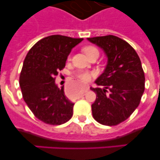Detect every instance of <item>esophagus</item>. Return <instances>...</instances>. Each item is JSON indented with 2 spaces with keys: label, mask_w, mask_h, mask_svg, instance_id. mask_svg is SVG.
<instances>
[{
  "label": "esophagus",
  "mask_w": 160,
  "mask_h": 160,
  "mask_svg": "<svg viewBox=\"0 0 160 160\" xmlns=\"http://www.w3.org/2000/svg\"><path fill=\"white\" fill-rule=\"evenodd\" d=\"M89 87H84V89H83V93H82L81 95H80V97H83V95H84V93H85V92H87V91H88V90H89Z\"/></svg>",
  "instance_id": "34e87169"
}]
</instances>
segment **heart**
I'll return each instance as SVG.
<instances>
[{"instance_id": "1", "label": "heart", "mask_w": 160, "mask_h": 160, "mask_svg": "<svg viewBox=\"0 0 160 160\" xmlns=\"http://www.w3.org/2000/svg\"><path fill=\"white\" fill-rule=\"evenodd\" d=\"M83 52L86 54V56H88V58H90L91 56H95V55H99L98 49L93 46H85V47L83 48ZM69 59H70V58H69ZM93 76H94V73H93V72H88V71H83V72H80L77 73V77L83 82L89 81L90 79H91V77H93ZM79 93H80V91H79V90H74V91L71 93V96L77 97L78 96Z\"/></svg>"}]
</instances>
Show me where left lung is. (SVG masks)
<instances>
[{
	"instance_id": "left-lung-1",
	"label": "left lung",
	"mask_w": 160,
	"mask_h": 160,
	"mask_svg": "<svg viewBox=\"0 0 160 160\" xmlns=\"http://www.w3.org/2000/svg\"><path fill=\"white\" fill-rule=\"evenodd\" d=\"M104 49L108 58L104 72L96 80L104 88H92L96 100L92 114L100 124L114 126L137 108L145 90V73L135 50L126 41L108 35L88 38Z\"/></svg>"
}]
</instances>
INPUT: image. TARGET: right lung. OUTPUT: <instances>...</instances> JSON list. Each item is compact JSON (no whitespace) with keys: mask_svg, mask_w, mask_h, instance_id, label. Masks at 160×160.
I'll return each mask as SVG.
<instances>
[{"mask_svg":"<svg viewBox=\"0 0 160 160\" xmlns=\"http://www.w3.org/2000/svg\"><path fill=\"white\" fill-rule=\"evenodd\" d=\"M83 38L53 35L37 42L24 60L19 77L22 98L34 115L44 123L59 125L72 118L74 104L55 80L65 67L71 50Z\"/></svg>","mask_w":160,"mask_h":160,"instance_id":"right-lung-1","label":"right lung"}]
</instances>
